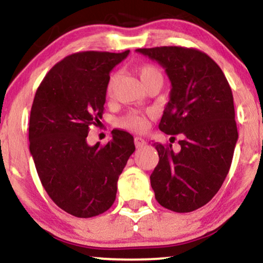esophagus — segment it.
Wrapping results in <instances>:
<instances>
[{"instance_id": "1", "label": "esophagus", "mask_w": 263, "mask_h": 263, "mask_svg": "<svg viewBox=\"0 0 263 263\" xmlns=\"http://www.w3.org/2000/svg\"><path fill=\"white\" fill-rule=\"evenodd\" d=\"M135 144L137 148H143L145 145V141L142 137H135Z\"/></svg>"}]
</instances>
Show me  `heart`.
I'll return each mask as SVG.
<instances>
[{
  "label": "heart",
  "instance_id": "obj_1",
  "mask_svg": "<svg viewBox=\"0 0 263 263\" xmlns=\"http://www.w3.org/2000/svg\"><path fill=\"white\" fill-rule=\"evenodd\" d=\"M138 75L141 79L143 85H147L149 81H152L153 79H161V74L154 65L151 64H144L139 66L138 69ZM116 81V76H111L109 79L108 86H107V93L108 96H111L112 91H114V86ZM148 115H145L144 112L141 111H131L128 114H126L124 118L120 120L121 126H124L126 128L134 129V131H143V129L147 128L148 126Z\"/></svg>",
  "mask_w": 263,
  "mask_h": 263
}]
</instances>
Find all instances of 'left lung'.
<instances>
[{"instance_id":"left-lung-1","label":"left lung","mask_w":263,"mask_h":263,"mask_svg":"<svg viewBox=\"0 0 263 263\" xmlns=\"http://www.w3.org/2000/svg\"><path fill=\"white\" fill-rule=\"evenodd\" d=\"M136 51L165 69L172 87L159 128L174 139L182 136L178 153L172 144L154 143L155 199L171 211H194L220 191L233 159L238 129L231 86L220 66L199 49L164 46Z\"/></svg>"}]
</instances>
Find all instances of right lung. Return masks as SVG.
Masks as SVG:
<instances>
[{"mask_svg":"<svg viewBox=\"0 0 263 263\" xmlns=\"http://www.w3.org/2000/svg\"><path fill=\"white\" fill-rule=\"evenodd\" d=\"M128 53H74L53 66L36 91L30 153L49 198L76 217L110 209L119 176L136 149L134 137L120 129L105 145L87 144L89 126L102 119L110 71Z\"/></svg>","mask_w":263,"mask_h":263,"instance_id":"obj_1","label":"right lung"}]
</instances>
